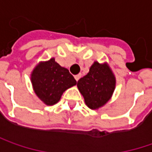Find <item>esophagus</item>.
<instances>
[{
	"label": "esophagus",
	"instance_id": "esophagus-1",
	"mask_svg": "<svg viewBox=\"0 0 152 152\" xmlns=\"http://www.w3.org/2000/svg\"><path fill=\"white\" fill-rule=\"evenodd\" d=\"M82 77V74H78V75H76V76H75V79L76 80V82L80 79Z\"/></svg>",
	"mask_w": 152,
	"mask_h": 152
}]
</instances>
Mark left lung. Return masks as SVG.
Wrapping results in <instances>:
<instances>
[{
  "label": "left lung",
  "mask_w": 152,
  "mask_h": 152,
  "mask_svg": "<svg viewBox=\"0 0 152 152\" xmlns=\"http://www.w3.org/2000/svg\"><path fill=\"white\" fill-rule=\"evenodd\" d=\"M116 80L107 63L94 62L88 73L77 82V88L91 109H98L111 99Z\"/></svg>",
  "instance_id": "obj_1"
}]
</instances>
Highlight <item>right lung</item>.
Here are the masks:
<instances>
[{"label": "right lung", "mask_w": 152, "mask_h": 152, "mask_svg": "<svg viewBox=\"0 0 152 152\" xmlns=\"http://www.w3.org/2000/svg\"><path fill=\"white\" fill-rule=\"evenodd\" d=\"M33 90L45 105L52 106L58 103L63 93L76 84V81L66 68L62 67L50 58L40 62L31 75Z\"/></svg>", "instance_id": "right-lung-1"}]
</instances>
